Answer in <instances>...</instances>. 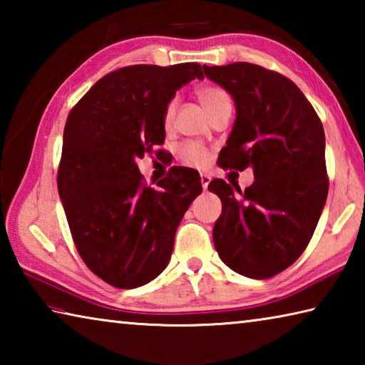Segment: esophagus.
<instances>
[{
    "label": "esophagus",
    "mask_w": 365,
    "mask_h": 365,
    "mask_svg": "<svg viewBox=\"0 0 365 365\" xmlns=\"http://www.w3.org/2000/svg\"><path fill=\"white\" fill-rule=\"evenodd\" d=\"M211 182V177L206 175V174H201V185H202V190H207V185Z\"/></svg>",
    "instance_id": "esophagus-1"
}]
</instances>
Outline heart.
Wrapping results in <instances>:
<instances>
[{
  "label": "heart",
  "mask_w": 365,
  "mask_h": 365,
  "mask_svg": "<svg viewBox=\"0 0 365 365\" xmlns=\"http://www.w3.org/2000/svg\"><path fill=\"white\" fill-rule=\"evenodd\" d=\"M197 100H200L201 106L205 108L206 113L211 117L214 113H217L219 109L232 106L230 103V96H228L227 91L220 86H205V88L197 90ZM175 108L177 103L175 100H172L168 108L164 110V125L169 127L172 120H174L175 115ZM180 158L185 164L191 165V168H197L202 169L206 168L211 160V154L206 150L205 146H201L200 143H195V141H187L180 146Z\"/></svg>",
  "instance_id": "b5f03b06"
}]
</instances>
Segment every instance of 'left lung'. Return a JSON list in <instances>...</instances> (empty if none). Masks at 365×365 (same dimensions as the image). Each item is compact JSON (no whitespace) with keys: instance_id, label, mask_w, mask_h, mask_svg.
<instances>
[{"instance_id":"8db88e82","label":"left lung","mask_w":365,"mask_h":365,"mask_svg":"<svg viewBox=\"0 0 365 365\" xmlns=\"http://www.w3.org/2000/svg\"><path fill=\"white\" fill-rule=\"evenodd\" d=\"M202 69L228 91L237 109L220 168H251L255 174L245 191L222 178L209 183L222 201L214 246L237 274L269 279L302 255L324 211L329 178L322 122L298 86L279 72L250 63Z\"/></svg>"}]
</instances>
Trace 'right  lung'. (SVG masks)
<instances>
[{"mask_svg":"<svg viewBox=\"0 0 365 365\" xmlns=\"http://www.w3.org/2000/svg\"><path fill=\"white\" fill-rule=\"evenodd\" d=\"M201 66L137 64L108 73L67 117L58 191L78 255L122 289L146 285L168 267L177 227L201 193L196 170L172 168L143 183L137 160L165 140L164 110Z\"/></svg>","mask_w":365,"mask_h":365,"instance_id":"right-lung-1","label":"right lung"}]
</instances>
